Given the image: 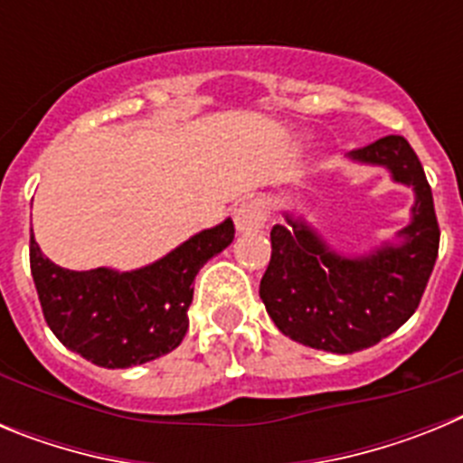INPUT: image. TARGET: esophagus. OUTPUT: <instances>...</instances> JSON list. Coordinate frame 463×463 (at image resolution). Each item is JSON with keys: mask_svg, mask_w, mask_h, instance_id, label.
<instances>
[{"mask_svg": "<svg viewBox=\"0 0 463 463\" xmlns=\"http://www.w3.org/2000/svg\"><path fill=\"white\" fill-rule=\"evenodd\" d=\"M267 220V202L255 196V199H245L234 211V222L239 232H252L260 229Z\"/></svg>", "mask_w": 463, "mask_h": 463, "instance_id": "1", "label": "esophagus"}]
</instances>
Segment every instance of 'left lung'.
<instances>
[{"instance_id": "1", "label": "left lung", "mask_w": 463, "mask_h": 463, "mask_svg": "<svg viewBox=\"0 0 463 463\" xmlns=\"http://www.w3.org/2000/svg\"><path fill=\"white\" fill-rule=\"evenodd\" d=\"M362 165L390 169L415 190L412 218L399 245L369 255L331 250L313 227L285 213L288 227L271 229V261L260 297L278 329L315 350L350 354L371 347L411 320L439 257L440 229L431 187L403 137H383L350 153Z\"/></svg>"}]
</instances>
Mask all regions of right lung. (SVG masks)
Segmentation results:
<instances>
[{
	"label": "right lung",
	"instance_id": "right-lung-1",
	"mask_svg": "<svg viewBox=\"0 0 463 463\" xmlns=\"http://www.w3.org/2000/svg\"><path fill=\"white\" fill-rule=\"evenodd\" d=\"M234 241V222L203 229L137 271H71L30 239V267L41 310L57 341L104 369H129L181 345L194 278Z\"/></svg>",
	"mask_w": 463,
	"mask_h": 463
}]
</instances>
